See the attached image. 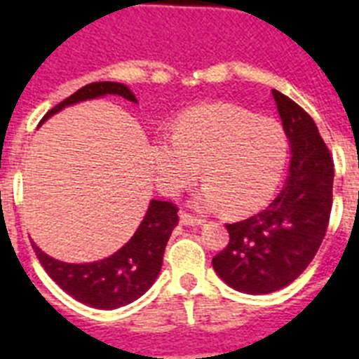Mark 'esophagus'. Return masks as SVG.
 Instances as JSON below:
<instances>
[{"mask_svg":"<svg viewBox=\"0 0 359 359\" xmlns=\"http://www.w3.org/2000/svg\"><path fill=\"white\" fill-rule=\"evenodd\" d=\"M180 223L182 224H189V226H196V224H201L203 219L201 217H196V215H190L187 212H180Z\"/></svg>","mask_w":359,"mask_h":359,"instance_id":"1","label":"esophagus"}]
</instances>
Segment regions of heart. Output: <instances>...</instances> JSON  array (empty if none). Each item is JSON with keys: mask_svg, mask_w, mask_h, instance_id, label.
Instances as JSON below:
<instances>
[{"mask_svg": "<svg viewBox=\"0 0 359 359\" xmlns=\"http://www.w3.org/2000/svg\"><path fill=\"white\" fill-rule=\"evenodd\" d=\"M151 160L160 190L180 194L201 167L196 205L243 215L275 194L286 169L287 138L273 118L255 116L228 102H210L183 111L170 138H156Z\"/></svg>", "mask_w": 359, "mask_h": 359, "instance_id": "heart-1", "label": "heart"}]
</instances>
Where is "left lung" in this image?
Instances as JSON below:
<instances>
[{
    "label": "left lung",
    "instance_id": "obj_1",
    "mask_svg": "<svg viewBox=\"0 0 359 359\" xmlns=\"http://www.w3.org/2000/svg\"><path fill=\"white\" fill-rule=\"evenodd\" d=\"M291 147L290 176L268 207L226 224L230 243L212 259L215 273L241 293L290 286L315 259L327 231L334 167L316 123L280 91H271Z\"/></svg>",
    "mask_w": 359,
    "mask_h": 359
}]
</instances>
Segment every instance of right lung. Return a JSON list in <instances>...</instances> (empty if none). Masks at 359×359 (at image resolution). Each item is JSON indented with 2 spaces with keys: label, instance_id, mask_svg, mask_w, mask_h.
<instances>
[{
  "label": "right lung",
  "instance_id": "right-lung-1",
  "mask_svg": "<svg viewBox=\"0 0 359 359\" xmlns=\"http://www.w3.org/2000/svg\"><path fill=\"white\" fill-rule=\"evenodd\" d=\"M104 95H118L126 100L136 102L133 91L120 82H91L52 107L41 122L59 113L62 107ZM176 224V205L170 201L152 199L144 221L129 243L102 261L68 264L41 252L34 243L32 246L44 271L69 297L97 309H116L135 302L136 298H140L154 284L160 275L165 246Z\"/></svg>",
  "mask_w": 359,
  "mask_h": 359
}]
</instances>
